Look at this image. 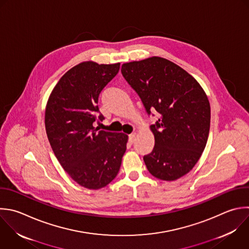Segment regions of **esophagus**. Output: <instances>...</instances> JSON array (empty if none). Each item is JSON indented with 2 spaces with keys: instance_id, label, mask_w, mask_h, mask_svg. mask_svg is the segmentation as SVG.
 <instances>
[{
  "instance_id": "34e87169",
  "label": "esophagus",
  "mask_w": 249,
  "mask_h": 249,
  "mask_svg": "<svg viewBox=\"0 0 249 249\" xmlns=\"http://www.w3.org/2000/svg\"><path fill=\"white\" fill-rule=\"evenodd\" d=\"M135 137H136V132L131 133V134L129 135V141H130L131 143H133V142H134V140H135Z\"/></svg>"
}]
</instances>
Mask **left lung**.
Wrapping results in <instances>:
<instances>
[{"label": "left lung", "instance_id": "8db88e82", "mask_svg": "<svg viewBox=\"0 0 249 249\" xmlns=\"http://www.w3.org/2000/svg\"><path fill=\"white\" fill-rule=\"evenodd\" d=\"M122 74L150 115H160L150 126L155 147L145 156L149 172L174 181L193 169L209 134L210 105L197 81L177 64L159 56L122 65Z\"/></svg>", "mask_w": 249, "mask_h": 249}]
</instances>
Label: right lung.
Returning <instances> with one entry per match:
<instances>
[{
	"label": "right lung",
	"instance_id": "right-lung-1",
	"mask_svg": "<svg viewBox=\"0 0 249 249\" xmlns=\"http://www.w3.org/2000/svg\"><path fill=\"white\" fill-rule=\"evenodd\" d=\"M120 63L82 62L68 70L53 88L46 106L45 124L61 166L82 187L98 190L117 176L128 136L94 127L98 96L118 74Z\"/></svg>",
	"mask_w": 249,
	"mask_h": 249
}]
</instances>
